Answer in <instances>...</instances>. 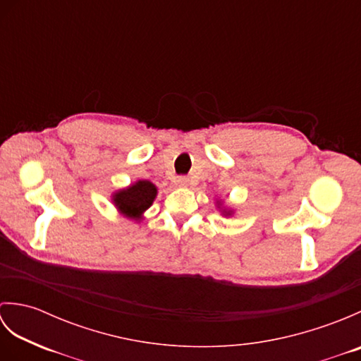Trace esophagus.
Here are the masks:
<instances>
[{
    "label": "esophagus",
    "mask_w": 361,
    "mask_h": 361,
    "mask_svg": "<svg viewBox=\"0 0 361 361\" xmlns=\"http://www.w3.org/2000/svg\"><path fill=\"white\" fill-rule=\"evenodd\" d=\"M176 185L181 186V188H186L189 185V178L185 175H181V176H178V178H176Z\"/></svg>",
    "instance_id": "esophagus-1"
}]
</instances>
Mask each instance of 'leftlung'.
I'll use <instances>...</instances> for the list:
<instances>
[{"label": "left lung", "mask_w": 361, "mask_h": 361, "mask_svg": "<svg viewBox=\"0 0 361 361\" xmlns=\"http://www.w3.org/2000/svg\"><path fill=\"white\" fill-rule=\"evenodd\" d=\"M225 216H231V211H224Z\"/></svg>", "instance_id": "left-lung-1"}]
</instances>
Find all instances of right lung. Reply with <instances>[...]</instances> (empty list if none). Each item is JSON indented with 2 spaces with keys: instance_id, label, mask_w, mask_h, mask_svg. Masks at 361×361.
I'll return each mask as SVG.
<instances>
[{
  "instance_id": "right-lung-1",
  "label": "right lung",
  "mask_w": 361,
  "mask_h": 361,
  "mask_svg": "<svg viewBox=\"0 0 361 361\" xmlns=\"http://www.w3.org/2000/svg\"><path fill=\"white\" fill-rule=\"evenodd\" d=\"M157 197V188L147 180L136 181L127 189L113 195V203L128 219L141 220L145 209H149Z\"/></svg>"
}]
</instances>
